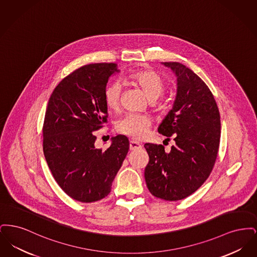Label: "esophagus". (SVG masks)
<instances>
[{
  "mask_svg": "<svg viewBox=\"0 0 257 257\" xmlns=\"http://www.w3.org/2000/svg\"><path fill=\"white\" fill-rule=\"evenodd\" d=\"M140 148H142V146H141L139 143L134 142V141H131V142H130V150L134 151V150H138V149H140Z\"/></svg>",
  "mask_w": 257,
  "mask_h": 257,
  "instance_id": "34e87169",
  "label": "esophagus"
}]
</instances>
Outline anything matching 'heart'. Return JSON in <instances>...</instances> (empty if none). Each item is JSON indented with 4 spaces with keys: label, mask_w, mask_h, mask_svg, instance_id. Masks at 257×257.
<instances>
[{
    "label": "heart",
    "mask_w": 257,
    "mask_h": 257,
    "mask_svg": "<svg viewBox=\"0 0 257 257\" xmlns=\"http://www.w3.org/2000/svg\"><path fill=\"white\" fill-rule=\"evenodd\" d=\"M129 79L140 86L147 96L155 100L160 97L165 89L166 82L162 76L152 69H142L129 74ZM121 97V86L113 82L104 90V101L108 109L115 110L119 108ZM150 119L143 114L129 113L118 119L115 129L118 133L134 140H143L147 137L150 127Z\"/></svg>",
    "instance_id": "obj_1"
}]
</instances>
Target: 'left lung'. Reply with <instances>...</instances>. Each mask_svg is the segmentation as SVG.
<instances>
[{
    "label": "left lung",
    "mask_w": 257,
    "mask_h": 257,
    "mask_svg": "<svg viewBox=\"0 0 257 257\" xmlns=\"http://www.w3.org/2000/svg\"><path fill=\"white\" fill-rule=\"evenodd\" d=\"M164 65L177 76V94L158 132L169 140L174 136L175 146L167 153L162 145H145L149 156L145 178L153 196L176 201L194 194L214 168L220 147V111L207 85L194 71L176 61Z\"/></svg>",
    "instance_id": "left-lung-1"
}]
</instances>
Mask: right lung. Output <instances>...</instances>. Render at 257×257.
Masks as SVG:
<instances>
[{"instance_id":"1","label":"right lung","mask_w":257,"mask_h":257,"mask_svg":"<svg viewBox=\"0 0 257 257\" xmlns=\"http://www.w3.org/2000/svg\"><path fill=\"white\" fill-rule=\"evenodd\" d=\"M113 62L90 63L67 75L50 96L42 127L43 152L62 191L77 201L94 202L110 194L129 150L123 135L97 149L93 134L107 123L104 90L117 72Z\"/></svg>"}]
</instances>
